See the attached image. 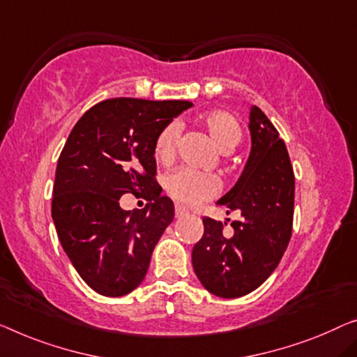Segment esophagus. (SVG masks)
<instances>
[{
    "instance_id": "1",
    "label": "esophagus",
    "mask_w": 357,
    "mask_h": 357,
    "mask_svg": "<svg viewBox=\"0 0 357 357\" xmlns=\"http://www.w3.org/2000/svg\"><path fill=\"white\" fill-rule=\"evenodd\" d=\"M188 208H185V206H183V205H176L174 206V215H176V218H181V216H184V215H188Z\"/></svg>"
}]
</instances>
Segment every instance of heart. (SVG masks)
<instances>
[{
    "mask_svg": "<svg viewBox=\"0 0 357 357\" xmlns=\"http://www.w3.org/2000/svg\"><path fill=\"white\" fill-rule=\"evenodd\" d=\"M211 141L221 152H231L242 139V128L236 116L226 110H211L202 116ZM181 126L178 121H172L158 132L153 141V157L162 165L173 162L176 155ZM167 194L179 204L199 205L210 200L221 190V181L215 174L199 173L192 169L181 168L169 173L163 181Z\"/></svg>",
    "mask_w": 357,
    "mask_h": 357,
    "instance_id": "obj_1",
    "label": "heart"
}]
</instances>
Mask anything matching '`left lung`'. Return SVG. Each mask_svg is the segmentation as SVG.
<instances>
[{"label": "left lung", "mask_w": 357, "mask_h": 357, "mask_svg": "<svg viewBox=\"0 0 357 357\" xmlns=\"http://www.w3.org/2000/svg\"><path fill=\"white\" fill-rule=\"evenodd\" d=\"M252 152L237 184L218 205L241 213L227 222L204 218V236L194 245L192 266L210 294L238 298L257 290L284 257L294 226L295 174L285 142L261 109L250 112ZM231 221V220H227Z\"/></svg>", "instance_id": "8db88e82"}]
</instances>
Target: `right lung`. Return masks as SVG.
I'll return each instance as SVG.
<instances>
[{
    "label": "right lung",
    "instance_id": "add662e5",
    "mask_svg": "<svg viewBox=\"0 0 357 357\" xmlns=\"http://www.w3.org/2000/svg\"><path fill=\"white\" fill-rule=\"evenodd\" d=\"M188 100L114 98L93 105L73 126L56 168L51 213L86 284L104 296H123L144 280L153 248L173 221L174 205L160 195L153 141ZM123 193L149 204L131 213Z\"/></svg>",
    "mask_w": 357,
    "mask_h": 357
}]
</instances>
